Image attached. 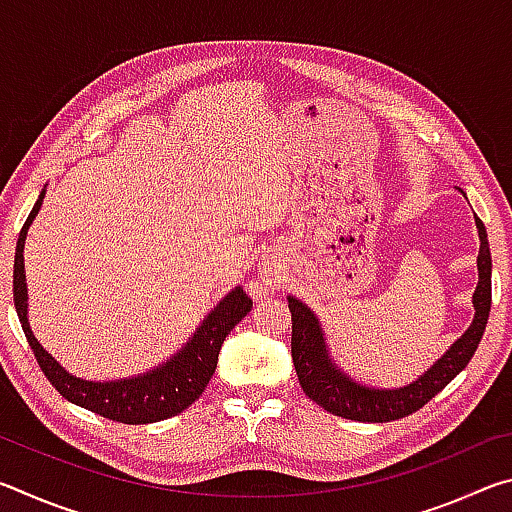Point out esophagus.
Listing matches in <instances>:
<instances>
[{
  "label": "esophagus",
  "mask_w": 512,
  "mask_h": 512,
  "mask_svg": "<svg viewBox=\"0 0 512 512\" xmlns=\"http://www.w3.org/2000/svg\"><path fill=\"white\" fill-rule=\"evenodd\" d=\"M277 271H280V264H277V257L275 255H266L262 259V264L257 266V275H255V282H253V291L257 296H262L268 289L273 287Z\"/></svg>",
  "instance_id": "1"
}]
</instances>
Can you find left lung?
<instances>
[{
  "instance_id": "8db88e82",
  "label": "left lung",
  "mask_w": 512,
  "mask_h": 512,
  "mask_svg": "<svg viewBox=\"0 0 512 512\" xmlns=\"http://www.w3.org/2000/svg\"><path fill=\"white\" fill-rule=\"evenodd\" d=\"M479 228V284L472 296L474 320L467 332L440 357L433 366L420 375L413 384L404 388H368L350 379L345 372L329 359L323 327H320L314 311L302 305L298 298L289 296L291 309V357L296 366L300 386L309 400H314L325 411L345 420L359 422H391L420 411L431 397L461 372L474 357L479 341L485 332L492 305V257L488 246L485 225L476 216Z\"/></svg>"
}]
</instances>
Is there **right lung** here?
Wrapping results in <instances>:
<instances>
[{
	"label": "right lung",
	"instance_id": "obj_1",
	"mask_svg": "<svg viewBox=\"0 0 512 512\" xmlns=\"http://www.w3.org/2000/svg\"><path fill=\"white\" fill-rule=\"evenodd\" d=\"M45 189H42L36 205L24 221L20 239L15 246L13 264V300L15 311L20 316L24 336L36 354L38 366L51 381V386L69 400L79 404L103 418L124 422V424H149L167 420L171 415L183 413L189 404H194L210 384V379L219 361L221 345L225 336L232 332L241 318L253 309V300L246 296L241 287L232 289L219 305H216L192 336L183 350L153 368L146 375L117 379V381H88L69 375L51 354L42 348L33 336L27 318V275H24V241H27L29 225L40 212Z\"/></svg>",
	"mask_w": 512,
	"mask_h": 512
}]
</instances>
